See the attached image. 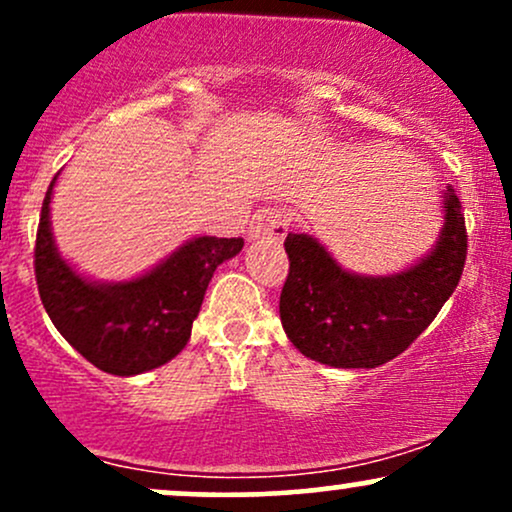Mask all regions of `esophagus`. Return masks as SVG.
Instances as JSON below:
<instances>
[{"mask_svg":"<svg viewBox=\"0 0 512 512\" xmlns=\"http://www.w3.org/2000/svg\"><path fill=\"white\" fill-rule=\"evenodd\" d=\"M289 223H291V219L284 209H274V207L257 209L255 214H252V221L248 226V238L279 243V240L286 238Z\"/></svg>","mask_w":512,"mask_h":512,"instance_id":"obj_1","label":"esophagus"}]
</instances>
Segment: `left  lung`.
Returning a JSON list of instances; mask_svg holds the SVG:
<instances>
[{
    "instance_id": "1",
    "label": "left lung",
    "mask_w": 512,
    "mask_h": 512,
    "mask_svg": "<svg viewBox=\"0 0 512 512\" xmlns=\"http://www.w3.org/2000/svg\"><path fill=\"white\" fill-rule=\"evenodd\" d=\"M440 214L433 248L392 274L351 272L315 236L289 233L291 269L279 315L291 344L332 368H378L402 354L462 276L467 233L452 185L440 195Z\"/></svg>"
}]
</instances>
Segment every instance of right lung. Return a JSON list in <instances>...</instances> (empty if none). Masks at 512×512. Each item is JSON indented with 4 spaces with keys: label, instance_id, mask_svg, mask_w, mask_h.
Here are the masks:
<instances>
[{
    "label": "right lung",
    "instance_id": "1",
    "mask_svg": "<svg viewBox=\"0 0 512 512\" xmlns=\"http://www.w3.org/2000/svg\"><path fill=\"white\" fill-rule=\"evenodd\" d=\"M57 178L35 240V279L52 325L103 373L129 378L163 366L185 349L211 276L243 250V238L195 236L132 279H93L55 243L50 202Z\"/></svg>",
    "mask_w": 512,
    "mask_h": 512
}]
</instances>
